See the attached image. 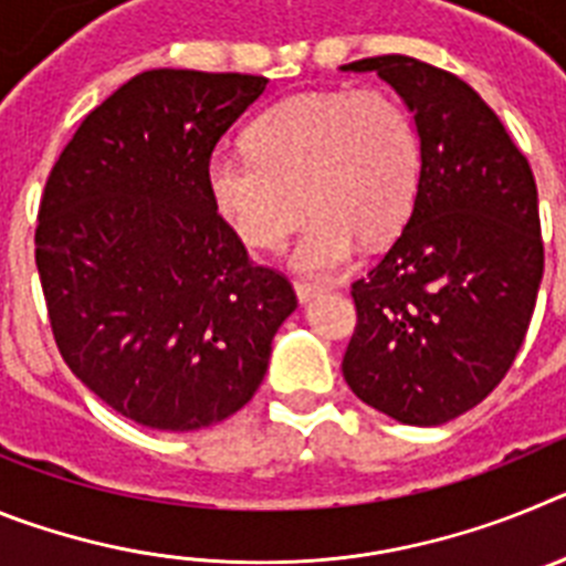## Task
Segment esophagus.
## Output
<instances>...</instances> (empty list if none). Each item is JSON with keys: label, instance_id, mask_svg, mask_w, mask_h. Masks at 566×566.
<instances>
[{"label": "esophagus", "instance_id": "esophagus-1", "mask_svg": "<svg viewBox=\"0 0 566 566\" xmlns=\"http://www.w3.org/2000/svg\"><path fill=\"white\" fill-rule=\"evenodd\" d=\"M294 292H297L300 303H308L312 297H317V294L326 292V286H317V283H303V280H297V283H294Z\"/></svg>", "mask_w": 566, "mask_h": 566}]
</instances>
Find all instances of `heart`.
Listing matches in <instances>:
<instances>
[{
  "mask_svg": "<svg viewBox=\"0 0 566 566\" xmlns=\"http://www.w3.org/2000/svg\"><path fill=\"white\" fill-rule=\"evenodd\" d=\"M422 147L411 113L385 90L289 96L249 129V153L209 161V195L247 247L274 252L312 221L292 263L328 274L368 243L391 238L411 214Z\"/></svg>",
  "mask_w": 566,
  "mask_h": 566,
  "instance_id": "1",
  "label": "heart"
}]
</instances>
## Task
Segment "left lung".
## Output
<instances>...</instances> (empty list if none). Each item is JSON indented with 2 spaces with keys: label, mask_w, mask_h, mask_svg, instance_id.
I'll return each instance as SVG.
<instances>
[{
  "label": "left lung",
  "mask_w": 566,
  "mask_h": 566,
  "mask_svg": "<svg viewBox=\"0 0 566 566\" xmlns=\"http://www.w3.org/2000/svg\"><path fill=\"white\" fill-rule=\"evenodd\" d=\"M339 70L391 84L422 147L411 218L352 283L343 377L397 422H451L502 382L527 334L544 274L536 178L499 115L448 70L397 53Z\"/></svg>",
  "instance_id": "1"
}]
</instances>
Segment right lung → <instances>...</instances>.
Instances as JSON below:
<instances>
[{"instance_id": "right-lung-1", "label": "right lung", "mask_w": 566, "mask_h": 566, "mask_svg": "<svg viewBox=\"0 0 566 566\" xmlns=\"http://www.w3.org/2000/svg\"><path fill=\"white\" fill-rule=\"evenodd\" d=\"M269 78L147 70L82 122L44 184L36 269L70 371L155 431H198L254 397L297 308L209 195L221 135Z\"/></svg>"}]
</instances>
